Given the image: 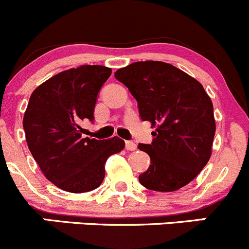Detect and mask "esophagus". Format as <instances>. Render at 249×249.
Returning a JSON list of instances; mask_svg holds the SVG:
<instances>
[{
  "label": "esophagus",
  "instance_id": "1",
  "mask_svg": "<svg viewBox=\"0 0 249 249\" xmlns=\"http://www.w3.org/2000/svg\"><path fill=\"white\" fill-rule=\"evenodd\" d=\"M126 149H127V150H129V151L136 150L137 144L134 143V142H132V141H127L126 142Z\"/></svg>",
  "mask_w": 249,
  "mask_h": 249
}]
</instances>
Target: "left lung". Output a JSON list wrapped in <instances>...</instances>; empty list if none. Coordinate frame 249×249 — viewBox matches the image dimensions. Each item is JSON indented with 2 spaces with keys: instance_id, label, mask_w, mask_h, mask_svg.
Listing matches in <instances>:
<instances>
[{
  "instance_id": "obj_1",
  "label": "left lung",
  "mask_w": 249,
  "mask_h": 249,
  "mask_svg": "<svg viewBox=\"0 0 249 249\" xmlns=\"http://www.w3.org/2000/svg\"><path fill=\"white\" fill-rule=\"evenodd\" d=\"M115 77L136 98L142 120L155 128L153 143L138 144L150 156L139 182L150 191L174 192L193 181L212 156L216 129L212 99L203 85L160 61L131 63Z\"/></svg>"
}]
</instances>
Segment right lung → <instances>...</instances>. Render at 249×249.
<instances>
[{
  "instance_id": "add662e5",
  "label": "right lung",
  "mask_w": 249,
  "mask_h": 249,
  "mask_svg": "<svg viewBox=\"0 0 249 249\" xmlns=\"http://www.w3.org/2000/svg\"><path fill=\"white\" fill-rule=\"evenodd\" d=\"M111 68L83 65L40 84L30 95L23 117L28 148L50 182L71 193L98 188L105 162L124 148L118 137L98 141L82 137L80 123L94 120L100 88Z\"/></svg>"
}]
</instances>
